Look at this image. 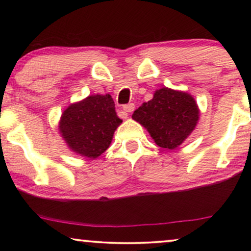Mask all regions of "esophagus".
Wrapping results in <instances>:
<instances>
[{
    "instance_id": "34e87169",
    "label": "esophagus",
    "mask_w": 251,
    "mask_h": 251,
    "mask_svg": "<svg viewBox=\"0 0 251 251\" xmlns=\"http://www.w3.org/2000/svg\"><path fill=\"white\" fill-rule=\"evenodd\" d=\"M133 109H135V104H133V102H130V104H126L123 106V111L126 113H131L133 112Z\"/></svg>"
}]
</instances>
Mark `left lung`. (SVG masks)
Masks as SVG:
<instances>
[{
    "instance_id": "obj_1",
    "label": "left lung",
    "mask_w": 251,
    "mask_h": 251,
    "mask_svg": "<svg viewBox=\"0 0 251 251\" xmlns=\"http://www.w3.org/2000/svg\"><path fill=\"white\" fill-rule=\"evenodd\" d=\"M132 119L145 126L156 145L175 150L194 130L199 108L188 94L162 88L133 112Z\"/></svg>"
}]
</instances>
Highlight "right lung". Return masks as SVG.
<instances>
[{
    "mask_svg": "<svg viewBox=\"0 0 251 251\" xmlns=\"http://www.w3.org/2000/svg\"><path fill=\"white\" fill-rule=\"evenodd\" d=\"M120 123L111 96L96 95L65 109L59 129L72 151L96 159L108 149Z\"/></svg>",
    "mask_w": 251,
    "mask_h": 251,
    "instance_id": "add662e5",
    "label": "right lung"
}]
</instances>
